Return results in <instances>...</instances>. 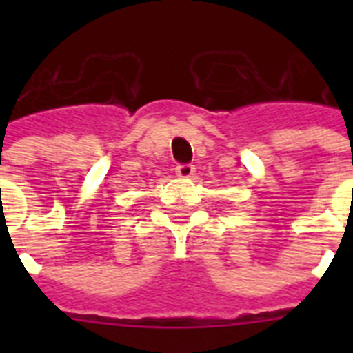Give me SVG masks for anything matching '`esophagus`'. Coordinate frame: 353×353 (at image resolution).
Returning <instances> with one entry per match:
<instances>
[{
  "mask_svg": "<svg viewBox=\"0 0 353 353\" xmlns=\"http://www.w3.org/2000/svg\"><path fill=\"white\" fill-rule=\"evenodd\" d=\"M194 164H189V162H187V164H179V166L174 168V173L179 174L180 179H189V176L194 174Z\"/></svg>",
  "mask_w": 353,
  "mask_h": 353,
  "instance_id": "esophagus-1",
  "label": "esophagus"
}]
</instances>
